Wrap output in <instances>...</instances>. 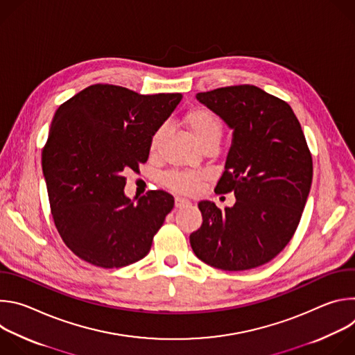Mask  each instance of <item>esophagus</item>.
<instances>
[{"label":"esophagus","instance_id":"1","mask_svg":"<svg viewBox=\"0 0 355 355\" xmlns=\"http://www.w3.org/2000/svg\"><path fill=\"white\" fill-rule=\"evenodd\" d=\"M191 202L188 199H184V198H175V208H185V207H189Z\"/></svg>","mask_w":355,"mask_h":355}]
</instances>
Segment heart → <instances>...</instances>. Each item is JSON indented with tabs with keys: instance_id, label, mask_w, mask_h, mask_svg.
<instances>
[{
	"instance_id": "1",
	"label": "heart",
	"mask_w": 355,
	"mask_h": 355,
	"mask_svg": "<svg viewBox=\"0 0 355 355\" xmlns=\"http://www.w3.org/2000/svg\"><path fill=\"white\" fill-rule=\"evenodd\" d=\"M185 125L188 126L191 135L196 140V143L202 147L212 141H220L223 135V126L220 121L208 110L205 108H196L189 111L185 115ZM164 126H160L153 136L150 139V150L156 151L163 136H164ZM204 178L200 173H181L173 171L164 177V184L180 193H193L199 189L200 181Z\"/></svg>"
}]
</instances>
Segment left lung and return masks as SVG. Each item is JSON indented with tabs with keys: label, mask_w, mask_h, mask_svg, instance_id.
<instances>
[{
	"label": "left lung",
	"mask_w": 355,
	"mask_h": 355,
	"mask_svg": "<svg viewBox=\"0 0 355 355\" xmlns=\"http://www.w3.org/2000/svg\"><path fill=\"white\" fill-rule=\"evenodd\" d=\"M232 130L219 193L236 204L220 211L200 200V227L189 234L195 256L211 267L244 271L271 261L292 239L312 185L305 135L285 101L256 85L196 94Z\"/></svg>",
	"instance_id": "8db88e82"
}]
</instances>
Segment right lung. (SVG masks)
Instances as JSON below:
<instances>
[{
	"label": "right lung",
	"mask_w": 355,
	"mask_h": 355,
	"mask_svg": "<svg viewBox=\"0 0 355 355\" xmlns=\"http://www.w3.org/2000/svg\"><path fill=\"white\" fill-rule=\"evenodd\" d=\"M181 98L95 84L56 111L42 170L56 229L81 260L121 268L148 254L174 198L148 191L135 204L125 195L123 174L147 162L151 136Z\"/></svg>",
	"instance_id": "1"
}]
</instances>
